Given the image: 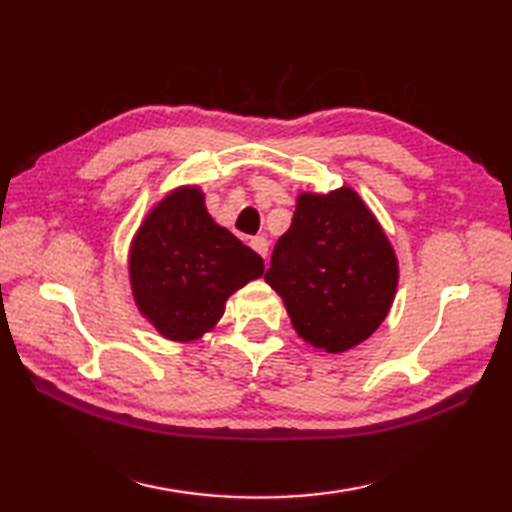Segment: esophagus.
Returning a JSON list of instances; mask_svg holds the SVG:
<instances>
[{"label": "esophagus", "mask_w": 512, "mask_h": 512, "mask_svg": "<svg viewBox=\"0 0 512 512\" xmlns=\"http://www.w3.org/2000/svg\"><path fill=\"white\" fill-rule=\"evenodd\" d=\"M250 246H253V250H257V253L266 259V255H268V239L266 237H253L250 239Z\"/></svg>", "instance_id": "obj_1"}]
</instances>
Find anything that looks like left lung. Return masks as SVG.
<instances>
[{"instance_id": "8db88e82", "label": "left lung", "mask_w": 512, "mask_h": 512, "mask_svg": "<svg viewBox=\"0 0 512 512\" xmlns=\"http://www.w3.org/2000/svg\"><path fill=\"white\" fill-rule=\"evenodd\" d=\"M264 279L284 299L292 328L314 350L339 354L385 321L398 262L374 213L350 187L301 193Z\"/></svg>"}]
</instances>
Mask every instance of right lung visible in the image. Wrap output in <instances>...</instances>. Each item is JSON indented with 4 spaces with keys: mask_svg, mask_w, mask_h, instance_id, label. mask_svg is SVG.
Segmentation results:
<instances>
[{
    "mask_svg": "<svg viewBox=\"0 0 512 512\" xmlns=\"http://www.w3.org/2000/svg\"><path fill=\"white\" fill-rule=\"evenodd\" d=\"M262 275L264 259L213 222L198 187L158 202L129 248L136 306L171 341L213 330L226 299Z\"/></svg>",
    "mask_w": 512,
    "mask_h": 512,
    "instance_id": "1",
    "label": "right lung"
}]
</instances>
